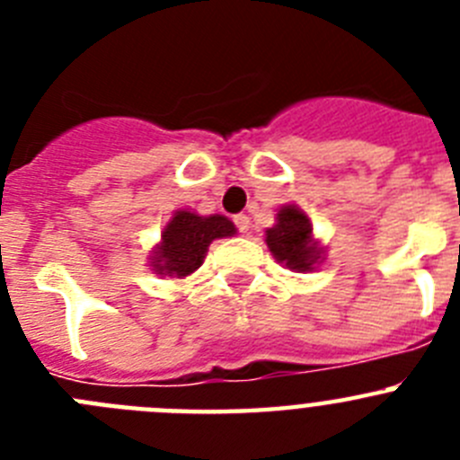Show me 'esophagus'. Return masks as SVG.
<instances>
[{
    "instance_id": "obj_1",
    "label": "esophagus",
    "mask_w": 460,
    "mask_h": 460,
    "mask_svg": "<svg viewBox=\"0 0 460 460\" xmlns=\"http://www.w3.org/2000/svg\"><path fill=\"white\" fill-rule=\"evenodd\" d=\"M234 226L239 227V233H249L251 218L246 217V214H237V217H234Z\"/></svg>"
}]
</instances>
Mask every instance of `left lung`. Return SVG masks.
I'll list each match as a JSON object with an SVG mask.
<instances>
[{
  "mask_svg": "<svg viewBox=\"0 0 460 460\" xmlns=\"http://www.w3.org/2000/svg\"><path fill=\"white\" fill-rule=\"evenodd\" d=\"M267 249L286 270L306 274L324 262V246L313 237L311 218L296 205H283L276 223L265 230Z\"/></svg>",
  "mask_w": 460,
  "mask_h": 460,
  "instance_id": "obj_1",
  "label": "left lung"
}]
</instances>
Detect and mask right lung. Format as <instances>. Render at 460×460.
I'll use <instances>...</instances> for the list:
<instances>
[{
    "instance_id": "obj_1",
    "label": "right lung",
    "mask_w": 460,
    "mask_h": 460,
    "mask_svg": "<svg viewBox=\"0 0 460 460\" xmlns=\"http://www.w3.org/2000/svg\"><path fill=\"white\" fill-rule=\"evenodd\" d=\"M237 227L223 214L200 217L190 209H177L165 223L161 239L149 253V267L156 276L186 279L205 262L209 243L214 239L233 237Z\"/></svg>"
}]
</instances>
